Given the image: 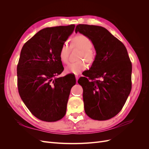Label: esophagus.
<instances>
[{"instance_id":"34e87169","label":"esophagus","mask_w":149,"mask_h":149,"mask_svg":"<svg viewBox=\"0 0 149 149\" xmlns=\"http://www.w3.org/2000/svg\"><path fill=\"white\" fill-rule=\"evenodd\" d=\"M75 78H76V81H78V79H79V75H78V74H76V75H75Z\"/></svg>"}]
</instances>
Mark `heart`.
Listing matches in <instances>:
<instances>
[{"instance_id":"heart-1","label":"heart","mask_w":149,"mask_h":149,"mask_svg":"<svg viewBox=\"0 0 149 149\" xmlns=\"http://www.w3.org/2000/svg\"><path fill=\"white\" fill-rule=\"evenodd\" d=\"M71 47H77L81 50L80 53L79 59H84L89 63H92L94 61L95 56L91 50L93 47V42L87 36L78 35L73 38L71 41ZM70 47L67 43H63L59 52L60 60L63 63H66L68 60ZM87 68V65L84 61L71 63L68 65L65 68L66 73L78 74Z\"/></svg>"}]
</instances>
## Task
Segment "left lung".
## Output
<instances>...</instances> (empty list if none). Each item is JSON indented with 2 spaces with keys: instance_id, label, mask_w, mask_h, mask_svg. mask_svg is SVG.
Returning a JSON list of instances; mask_svg holds the SVG:
<instances>
[{
  "instance_id": "8db88e82",
  "label": "left lung",
  "mask_w": 149,
  "mask_h": 149,
  "mask_svg": "<svg viewBox=\"0 0 149 149\" xmlns=\"http://www.w3.org/2000/svg\"><path fill=\"white\" fill-rule=\"evenodd\" d=\"M78 31L91 39L96 52L90 70L78 81L85 112L94 120H108L123 109L131 91V61L124 45L105 28L79 24Z\"/></svg>"
}]
</instances>
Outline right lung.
<instances>
[{"label": "right lung", "mask_w": 149, "mask_h": 149, "mask_svg": "<svg viewBox=\"0 0 149 149\" xmlns=\"http://www.w3.org/2000/svg\"><path fill=\"white\" fill-rule=\"evenodd\" d=\"M75 25L48 27L40 30L22 48L17 65L20 96L36 118L55 122L65 116L71 88L76 79L56 78L64 70L59 58L62 44Z\"/></svg>", "instance_id": "right-lung-1"}]
</instances>
